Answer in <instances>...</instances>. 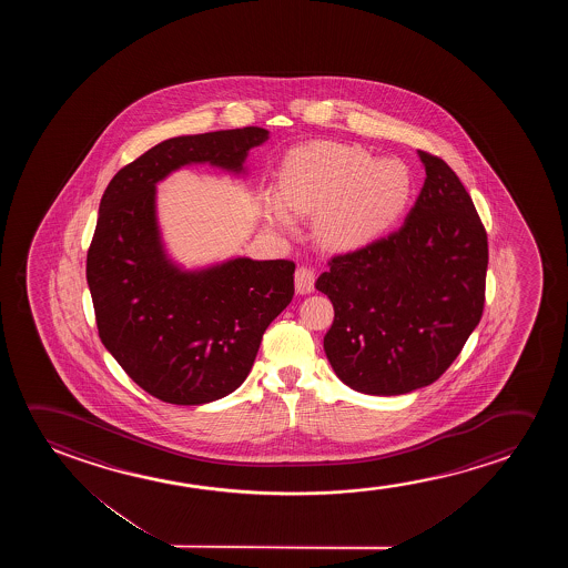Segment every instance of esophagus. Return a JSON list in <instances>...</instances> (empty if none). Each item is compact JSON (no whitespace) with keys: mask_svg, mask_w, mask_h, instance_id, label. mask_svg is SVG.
<instances>
[{"mask_svg":"<svg viewBox=\"0 0 568 568\" xmlns=\"http://www.w3.org/2000/svg\"><path fill=\"white\" fill-rule=\"evenodd\" d=\"M314 280H316V273H314V270H311L308 265H301V267H296V293H301V295H308V293H312V291H314Z\"/></svg>","mask_w":568,"mask_h":568,"instance_id":"esophagus-1","label":"esophagus"}]
</instances>
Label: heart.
<instances>
[{
  "instance_id": "heart-1",
  "label": "heart",
  "mask_w": 568,
  "mask_h": 568,
  "mask_svg": "<svg viewBox=\"0 0 568 568\" xmlns=\"http://www.w3.org/2000/svg\"><path fill=\"white\" fill-rule=\"evenodd\" d=\"M412 172L397 159H374L366 149L314 141L281 164L280 194L265 195L273 226L291 229L293 211L316 215V233L332 248L373 241L404 215Z\"/></svg>"
}]
</instances>
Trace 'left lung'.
<instances>
[{
  "instance_id": "obj_1",
  "label": "left lung",
  "mask_w": 568,
  "mask_h": 568,
  "mask_svg": "<svg viewBox=\"0 0 568 568\" xmlns=\"http://www.w3.org/2000/svg\"><path fill=\"white\" fill-rule=\"evenodd\" d=\"M419 156L427 179L404 225L335 254L316 281L334 304L327 361L361 394L397 396L438 381L483 316L487 231L456 172Z\"/></svg>"
}]
</instances>
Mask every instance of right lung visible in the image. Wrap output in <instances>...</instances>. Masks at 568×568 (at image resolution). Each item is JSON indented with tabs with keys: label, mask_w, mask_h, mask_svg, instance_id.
<instances>
[{
	"label": "right lung",
	"mask_w": 568,
	"mask_h": 568,
	"mask_svg": "<svg viewBox=\"0 0 568 568\" xmlns=\"http://www.w3.org/2000/svg\"><path fill=\"white\" fill-rule=\"evenodd\" d=\"M267 130L182 135L125 164L102 194L87 283L102 345L161 402L210 404L246 381L262 335L295 295V262L236 257L180 272L164 256L155 184L190 163L242 171Z\"/></svg>",
	"instance_id": "1"
}]
</instances>
